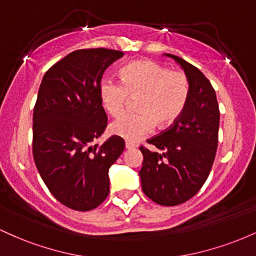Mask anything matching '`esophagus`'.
<instances>
[{"label": "esophagus", "instance_id": "1", "mask_svg": "<svg viewBox=\"0 0 256 256\" xmlns=\"http://www.w3.org/2000/svg\"><path fill=\"white\" fill-rule=\"evenodd\" d=\"M134 146H136V144H134V143H131V142H126L125 143V148L126 149H134Z\"/></svg>", "mask_w": 256, "mask_h": 256}]
</instances>
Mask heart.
Returning a JSON list of instances; mask_svg holds the SVG:
<instances>
[{
  "mask_svg": "<svg viewBox=\"0 0 256 256\" xmlns=\"http://www.w3.org/2000/svg\"><path fill=\"white\" fill-rule=\"evenodd\" d=\"M122 83L104 79L98 96L102 107L112 116H118L130 98L136 100V114H125L110 125V132L137 142L158 128L172 125L184 112L190 94L189 79L179 71H168L152 61L132 62L120 72Z\"/></svg>",
  "mask_w": 256,
  "mask_h": 256,
  "instance_id": "b5f03b06",
  "label": "heart"
}]
</instances>
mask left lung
<instances>
[{
    "label": "left lung",
    "mask_w": 256,
    "mask_h": 256,
    "mask_svg": "<svg viewBox=\"0 0 256 256\" xmlns=\"http://www.w3.org/2000/svg\"><path fill=\"white\" fill-rule=\"evenodd\" d=\"M189 79L182 116L166 131L148 140L158 150L140 146L143 192L161 206H177L195 196L210 176L218 146L219 106L212 84L198 67L172 54Z\"/></svg>",
    "instance_id": "8db88e82"
}]
</instances>
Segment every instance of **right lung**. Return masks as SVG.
I'll list each match as a JSON object with an SVG mask.
<instances>
[{"label":"right lung","instance_id":"right-lung-1","mask_svg":"<svg viewBox=\"0 0 256 256\" xmlns=\"http://www.w3.org/2000/svg\"><path fill=\"white\" fill-rule=\"evenodd\" d=\"M124 56L112 49L72 52L46 71L34 110V164L58 202L74 210L96 208L110 194V167L125 148L122 137L91 143L107 116L98 86L108 66Z\"/></svg>","mask_w":256,"mask_h":256}]
</instances>
